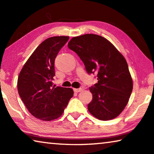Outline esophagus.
Returning <instances> with one entry per match:
<instances>
[{"label": "esophagus", "instance_id": "obj_1", "mask_svg": "<svg viewBox=\"0 0 154 154\" xmlns=\"http://www.w3.org/2000/svg\"><path fill=\"white\" fill-rule=\"evenodd\" d=\"M83 91V88H74V91L76 92V93H79V92H81Z\"/></svg>", "mask_w": 154, "mask_h": 154}]
</instances>
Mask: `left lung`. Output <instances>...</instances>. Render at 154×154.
<instances>
[{
	"label": "left lung",
	"instance_id": "obj_1",
	"mask_svg": "<svg viewBox=\"0 0 154 154\" xmlns=\"http://www.w3.org/2000/svg\"><path fill=\"white\" fill-rule=\"evenodd\" d=\"M68 47L79 56L88 74L97 72L98 83L90 87L91 114L100 120L117 117L133 91V79L123 56L103 37L85 34L74 37Z\"/></svg>",
	"mask_w": 154,
	"mask_h": 154
}]
</instances>
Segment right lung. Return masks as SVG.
<instances>
[{"instance_id": "right-lung-1", "label": "right lung", "mask_w": 154, "mask_h": 154, "mask_svg": "<svg viewBox=\"0 0 154 154\" xmlns=\"http://www.w3.org/2000/svg\"><path fill=\"white\" fill-rule=\"evenodd\" d=\"M68 36H54L43 41L19 73L17 89L30 113L42 121H51L63 113L73 96L71 88L54 85V60Z\"/></svg>"}]
</instances>
